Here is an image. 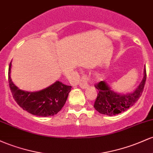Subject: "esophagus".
<instances>
[{"label":"esophagus","instance_id":"34e87169","mask_svg":"<svg viewBox=\"0 0 153 153\" xmlns=\"http://www.w3.org/2000/svg\"><path fill=\"white\" fill-rule=\"evenodd\" d=\"M88 80L89 78H88L87 75H83V76H82L81 80H80V82H79L80 87L82 89H85L88 87Z\"/></svg>","mask_w":153,"mask_h":153}]
</instances>
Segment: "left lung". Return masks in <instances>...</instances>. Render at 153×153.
Returning a JSON list of instances; mask_svg holds the SVG:
<instances>
[{"mask_svg":"<svg viewBox=\"0 0 153 153\" xmlns=\"http://www.w3.org/2000/svg\"><path fill=\"white\" fill-rule=\"evenodd\" d=\"M146 78V70L145 68L144 77L140 85L132 93L127 94H120L114 92L104 81H101L96 84L95 87L98 89L99 92L94 105L95 109L101 114L110 117L127 111L129 107L132 106L141 96Z\"/></svg>","mask_w":153,"mask_h":153,"instance_id":"obj_1","label":"left lung"}]
</instances>
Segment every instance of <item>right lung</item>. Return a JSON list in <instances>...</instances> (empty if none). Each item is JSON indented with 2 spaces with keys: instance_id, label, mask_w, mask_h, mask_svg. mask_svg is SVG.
Masks as SVG:
<instances>
[{
  "instance_id": "1",
  "label": "right lung",
  "mask_w": 153,
  "mask_h": 153,
  "mask_svg": "<svg viewBox=\"0 0 153 153\" xmlns=\"http://www.w3.org/2000/svg\"><path fill=\"white\" fill-rule=\"evenodd\" d=\"M11 62L8 68V82L13 97L19 106L33 115L39 117L54 116L62 109L72 86L56 81L43 90L28 92L16 86L10 78Z\"/></svg>"
}]
</instances>
